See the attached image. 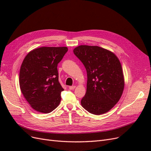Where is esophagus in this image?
I'll return each mask as SVG.
<instances>
[{
	"instance_id": "34e87169",
	"label": "esophagus",
	"mask_w": 151,
	"mask_h": 151,
	"mask_svg": "<svg viewBox=\"0 0 151 151\" xmlns=\"http://www.w3.org/2000/svg\"><path fill=\"white\" fill-rule=\"evenodd\" d=\"M76 88V86H69V89L70 90H73Z\"/></svg>"
}]
</instances>
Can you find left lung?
<instances>
[{"instance_id":"1","label":"left lung","mask_w":151,"mask_h":151,"mask_svg":"<svg viewBox=\"0 0 151 151\" xmlns=\"http://www.w3.org/2000/svg\"><path fill=\"white\" fill-rule=\"evenodd\" d=\"M73 52L84 64L88 76L82 106L94 115L108 112L119 101L124 89L120 60L111 52L98 46L80 45Z\"/></svg>"}]
</instances>
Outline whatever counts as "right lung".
Here are the masks:
<instances>
[{"label": "right lung", "instance_id": "obj_1", "mask_svg": "<svg viewBox=\"0 0 151 151\" xmlns=\"http://www.w3.org/2000/svg\"><path fill=\"white\" fill-rule=\"evenodd\" d=\"M67 47H40L25 57L20 68L19 86L26 101L35 110L48 113L61 101L63 89L58 81V63Z\"/></svg>", "mask_w": 151, "mask_h": 151}]
</instances>
